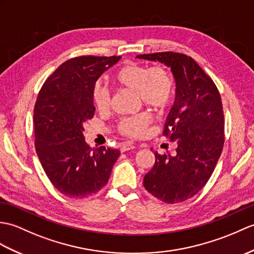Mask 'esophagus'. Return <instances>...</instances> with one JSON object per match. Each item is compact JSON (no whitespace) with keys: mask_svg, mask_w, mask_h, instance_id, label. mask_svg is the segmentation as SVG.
<instances>
[{"mask_svg":"<svg viewBox=\"0 0 254 254\" xmlns=\"http://www.w3.org/2000/svg\"><path fill=\"white\" fill-rule=\"evenodd\" d=\"M135 148V145L133 143H129V141H127V143H123L120 147V150L121 152H125V151H127L129 149H133Z\"/></svg>","mask_w":254,"mask_h":254,"instance_id":"1","label":"esophagus"}]
</instances>
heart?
Returning <instances> with one entry per match:
<instances>
[{"label": "heart", "instance_id": "b5f03b06", "mask_svg": "<svg viewBox=\"0 0 254 254\" xmlns=\"http://www.w3.org/2000/svg\"><path fill=\"white\" fill-rule=\"evenodd\" d=\"M113 81L119 87L136 92L141 103L157 111L166 109L172 102L175 93L173 75L162 66L147 67L138 64H127L117 70ZM92 98L99 113L110 108V95L106 87L96 84L93 88ZM151 122L148 113H140L126 117L118 123V131L128 137H141Z\"/></svg>", "mask_w": 254, "mask_h": 254}]
</instances>
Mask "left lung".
Listing matches in <instances>:
<instances>
[{
    "mask_svg": "<svg viewBox=\"0 0 254 254\" xmlns=\"http://www.w3.org/2000/svg\"><path fill=\"white\" fill-rule=\"evenodd\" d=\"M137 58L167 64L176 82L175 102L163 129L164 136L178 144L176 152H155L144 187L166 203L185 201L207 184L222 154L225 137L220 92L190 56L161 52Z\"/></svg>",
    "mask_w": 254,
    "mask_h": 254,
    "instance_id": "1",
    "label": "left lung"
}]
</instances>
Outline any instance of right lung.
<instances>
[{"label":"right lung","instance_id":"add662e5","mask_svg":"<svg viewBox=\"0 0 254 254\" xmlns=\"http://www.w3.org/2000/svg\"><path fill=\"white\" fill-rule=\"evenodd\" d=\"M120 56L74 57L61 64L41 87L33 110L34 145L47 178L69 198L83 199L107 184L118 149H92L83 136L94 116L97 79Z\"/></svg>","mask_w":254,"mask_h":254}]
</instances>
